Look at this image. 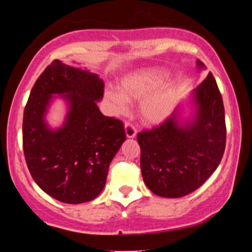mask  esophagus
I'll return each mask as SVG.
<instances>
[{
    "label": "esophagus",
    "instance_id": "esophagus-1",
    "mask_svg": "<svg viewBox=\"0 0 252 252\" xmlns=\"http://www.w3.org/2000/svg\"><path fill=\"white\" fill-rule=\"evenodd\" d=\"M124 129H126V137L129 138H132L136 136V128L134 126H132L130 122H126L124 124Z\"/></svg>",
    "mask_w": 252,
    "mask_h": 252
}]
</instances>
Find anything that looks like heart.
Returning a JSON list of instances; mask_svg holds the SVG:
<instances>
[{"label": "heart", "instance_id": "obj_1", "mask_svg": "<svg viewBox=\"0 0 252 252\" xmlns=\"http://www.w3.org/2000/svg\"><path fill=\"white\" fill-rule=\"evenodd\" d=\"M168 78V73L158 68L144 70L126 77L121 84V94L117 91H108L106 97L118 112L123 114L126 110L128 100L142 99L153 90L162 84ZM176 100V89L170 84L161 86L143 100L141 114L148 123H160L169 116Z\"/></svg>", "mask_w": 252, "mask_h": 252}]
</instances>
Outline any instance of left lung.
I'll list each match as a JSON object with an SVG mask.
<instances>
[{"label":"left lung","mask_w":252,"mask_h":252,"mask_svg":"<svg viewBox=\"0 0 252 252\" xmlns=\"http://www.w3.org/2000/svg\"><path fill=\"white\" fill-rule=\"evenodd\" d=\"M199 67L204 63L198 60ZM195 115L178 123V111L137 134L144 184L156 195L180 198L201 186L220 163L226 144L222 98L213 74L194 90Z\"/></svg>","instance_id":"obj_1"}]
</instances>
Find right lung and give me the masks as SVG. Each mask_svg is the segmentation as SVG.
Returning <instances> with one entry per match:
<instances>
[{
  "label": "right lung",
  "instance_id": "1",
  "mask_svg": "<svg viewBox=\"0 0 252 252\" xmlns=\"http://www.w3.org/2000/svg\"><path fill=\"white\" fill-rule=\"evenodd\" d=\"M103 94L97 74L60 60H53L32 89L22 123L25 158L37 186L57 200L82 204L97 198L110 162L126 141L122 121L98 109ZM53 94L69 103L65 123L57 130L44 122Z\"/></svg>",
  "mask_w": 252,
  "mask_h": 252
}]
</instances>
